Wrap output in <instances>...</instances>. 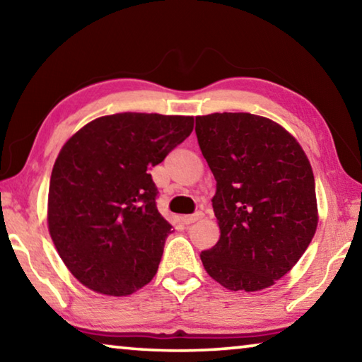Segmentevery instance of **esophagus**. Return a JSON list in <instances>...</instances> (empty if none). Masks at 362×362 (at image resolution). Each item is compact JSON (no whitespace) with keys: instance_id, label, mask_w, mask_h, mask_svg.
<instances>
[{"instance_id":"1","label":"esophagus","mask_w":362,"mask_h":362,"mask_svg":"<svg viewBox=\"0 0 362 362\" xmlns=\"http://www.w3.org/2000/svg\"><path fill=\"white\" fill-rule=\"evenodd\" d=\"M199 218H203V212H196V214H193V216H182V217H180L182 223H185V225L198 222Z\"/></svg>"}]
</instances>
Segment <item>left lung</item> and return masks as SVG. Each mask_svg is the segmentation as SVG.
I'll return each instance as SVG.
<instances>
[{"label":"left lung","mask_w":362,"mask_h":362,"mask_svg":"<svg viewBox=\"0 0 362 362\" xmlns=\"http://www.w3.org/2000/svg\"><path fill=\"white\" fill-rule=\"evenodd\" d=\"M196 136L217 182L220 238L201 252L204 269L225 289H267L291 272L316 233L308 158L291 132L259 115L196 116Z\"/></svg>","instance_id":"1"}]
</instances>
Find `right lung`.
<instances>
[{"label":"right lung","instance_id":"add662e5","mask_svg":"<svg viewBox=\"0 0 362 362\" xmlns=\"http://www.w3.org/2000/svg\"><path fill=\"white\" fill-rule=\"evenodd\" d=\"M193 116L116 113L88 122L54 163L47 228L79 283L103 296L142 289L158 272L170 225L150 168L193 131Z\"/></svg>","mask_w":362,"mask_h":362}]
</instances>
